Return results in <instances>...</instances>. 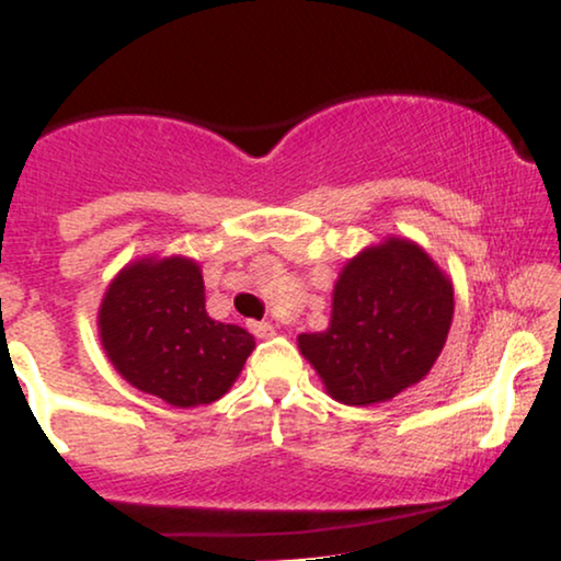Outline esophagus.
<instances>
[{"instance_id": "esophagus-1", "label": "esophagus", "mask_w": 561, "mask_h": 561, "mask_svg": "<svg viewBox=\"0 0 561 561\" xmlns=\"http://www.w3.org/2000/svg\"><path fill=\"white\" fill-rule=\"evenodd\" d=\"M249 331H252L256 339H270L275 335V328L270 322H249Z\"/></svg>"}]
</instances>
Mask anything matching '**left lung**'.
Returning a JSON list of instances; mask_svg holds the SVG:
<instances>
[{"label":"left lung","instance_id":"8db88e82","mask_svg":"<svg viewBox=\"0 0 561 561\" xmlns=\"http://www.w3.org/2000/svg\"><path fill=\"white\" fill-rule=\"evenodd\" d=\"M454 288L417 243L391 239L344 267L331 328L299 348L341 404L388 401L431 373L446 344Z\"/></svg>","mask_w":561,"mask_h":561}]
</instances>
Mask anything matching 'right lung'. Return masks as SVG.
<instances>
[{
    "instance_id": "obj_1",
    "label": "right lung",
    "mask_w": 561,
    "mask_h": 561,
    "mask_svg": "<svg viewBox=\"0 0 561 561\" xmlns=\"http://www.w3.org/2000/svg\"><path fill=\"white\" fill-rule=\"evenodd\" d=\"M99 333L130 386L173 407L220 399L254 348L252 333L209 318L199 265L183 256L125 267L104 294Z\"/></svg>"
}]
</instances>
